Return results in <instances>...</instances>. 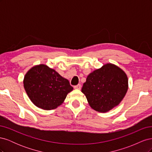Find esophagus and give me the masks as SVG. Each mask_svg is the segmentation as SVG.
<instances>
[{"label": "esophagus", "mask_w": 152, "mask_h": 152, "mask_svg": "<svg viewBox=\"0 0 152 152\" xmlns=\"http://www.w3.org/2000/svg\"><path fill=\"white\" fill-rule=\"evenodd\" d=\"M73 88L75 89H81V85L80 84H78L77 86H75L73 87Z\"/></svg>", "instance_id": "1"}]
</instances>
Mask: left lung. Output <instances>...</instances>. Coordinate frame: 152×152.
Wrapping results in <instances>:
<instances>
[{"label":"left lung","instance_id":"1","mask_svg":"<svg viewBox=\"0 0 152 152\" xmlns=\"http://www.w3.org/2000/svg\"><path fill=\"white\" fill-rule=\"evenodd\" d=\"M128 89L126 74L111 63L104 65L87 76L82 92L91 107L107 112L121 103Z\"/></svg>","mask_w":152,"mask_h":152}]
</instances>
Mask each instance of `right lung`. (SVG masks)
Returning a JSON list of instances; mask_svg holds the SVG:
<instances>
[{
  "instance_id": "obj_1",
  "label": "right lung",
  "mask_w": 152,
  "mask_h": 152,
  "mask_svg": "<svg viewBox=\"0 0 152 152\" xmlns=\"http://www.w3.org/2000/svg\"><path fill=\"white\" fill-rule=\"evenodd\" d=\"M23 84L32 103L48 110L61 105L73 90L67 79L45 65L31 68L25 76Z\"/></svg>"
}]
</instances>
